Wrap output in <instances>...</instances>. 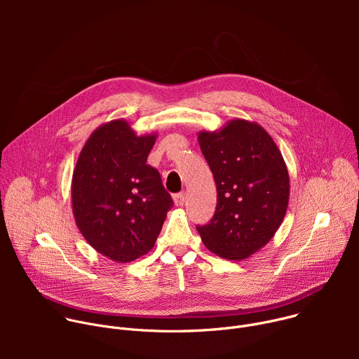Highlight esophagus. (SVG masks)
<instances>
[{
    "mask_svg": "<svg viewBox=\"0 0 359 359\" xmlns=\"http://www.w3.org/2000/svg\"><path fill=\"white\" fill-rule=\"evenodd\" d=\"M173 201H175V204H176L177 208L183 206L184 201H186V193H177V194H175V196H173Z\"/></svg>",
    "mask_w": 359,
    "mask_h": 359,
    "instance_id": "1",
    "label": "esophagus"
}]
</instances>
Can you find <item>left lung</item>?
<instances>
[{
    "label": "left lung",
    "mask_w": 359,
    "mask_h": 359,
    "mask_svg": "<svg viewBox=\"0 0 359 359\" xmlns=\"http://www.w3.org/2000/svg\"><path fill=\"white\" fill-rule=\"evenodd\" d=\"M217 186L216 213L197 231L212 252L244 260L274 237L290 198V176L280 149L255 122L231 119L197 135Z\"/></svg>",
    "instance_id": "8db88e82"
}]
</instances>
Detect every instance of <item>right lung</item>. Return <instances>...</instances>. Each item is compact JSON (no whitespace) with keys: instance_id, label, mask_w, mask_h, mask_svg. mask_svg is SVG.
I'll return each instance as SVG.
<instances>
[{"instance_id":"add662e5","label":"right lung","mask_w":359,"mask_h":359,"mask_svg":"<svg viewBox=\"0 0 359 359\" xmlns=\"http://www.w3.org/2000/svg\"><path fill=\"white\" fill-rule=\"evenodd\" d=\"M158 133L136 135L128 121L96 128L72 175L75 223L99 254L129 263L156 243L173 200L159 172L146 163Z\"/></svg>"}]
</instances>
